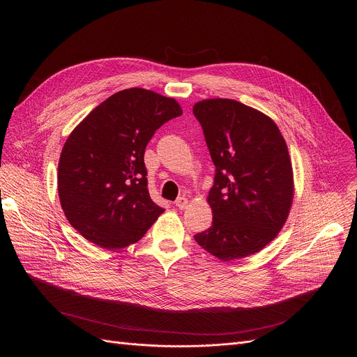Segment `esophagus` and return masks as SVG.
Masks as SVG:
<instances>
[{
	"mask_svg": "<svg viewBox=\"0 0 357 357\" xmlns=\"http://www.w3.org/2000/svg\"><path fill=\"white\" fill-rule=\"evenodd\" d=\"M188 197H185V196H179L176 200H175V206L178 208V209H185L186 206H188Z\"/></svg>",
	"mask_w": 357,
	"mask_h": 357,
	"instance_id": "obj_1",
	"label": "esophagus"
}]
</instances>
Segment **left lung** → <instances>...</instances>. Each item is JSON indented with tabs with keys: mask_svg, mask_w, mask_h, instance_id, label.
<instances>
[{
	"mask_svg": "<svg viewBox=\"0 0 357 357\" xmlns=\"http://www.w3.org/2000/svg\"><path fill=\"white\" fill-rule=\"evenodd\" d=\"M193 114L216 167L208 196L213 222L195 240L222 261L248 257L288 219L294 172L287 142L273 119L231 98L197 101Z\"/></svg>",
	"mask_w": 357,
	"mask_h": 357,
	"instance_id": "1",
	"label": "left lung"
}]
</instances>
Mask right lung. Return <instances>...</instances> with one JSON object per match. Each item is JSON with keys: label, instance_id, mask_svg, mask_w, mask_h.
<instances>
[{"label": "right lung", "instance_id": "obj_1", "mask_svg": "<svg viewBox=\"0 0 357 357\" xmlns=\"http://www.w3.org/2000/svg\"><path fill=\"white\" fill-rule=\"evenodd\" d=\"M181 114L175 98L131 87L75 127L61 152L58 192L66 219L86 240L106 250L127 247L164 213L146 188L144 152L154 132Z\"/></svg>", "mask_w": 357, "mask_h": 357}]
</instances>
